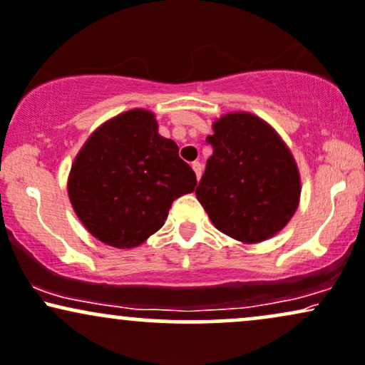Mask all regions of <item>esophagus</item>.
<instances>
[{
	"label": "esophagus",
	"instance_id": "34e87169",
	"mask_svg": "<svg viewBox=\"0 0 365 365\" xmlns=\"http://www.w3.org/2000/svg\"><path fill=\"white\" fill-rule=\"evenodd\" d=\"M192 170L195 171L197 180H200V177H202V165L199 163V161H194V163H192Z\"/></svg>",
	"mask_w": 365,
	"mask_h": 365
}]
</instances>
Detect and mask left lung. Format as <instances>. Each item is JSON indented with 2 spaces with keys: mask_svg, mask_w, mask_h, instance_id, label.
Returning <instances> with one entry per match:
<instances>
[{
  "mask_svg": "<svg viewBox=\"0 0 365 365\" xmlns=\"http://www.w3.org/2000/svg\"><path fill=\"white\" fill-rule=\"evenodd\" d=\"M212 155L195 195L219 231L245 245L282 231L301 199V175L291 149L269 122L250 112L216 118Z\"/></svg>",
  "mask_w": 365,
  "mask_h": 365,
  "instance_id": "obj_1",
  "label": "left lung"
}]
</instances>
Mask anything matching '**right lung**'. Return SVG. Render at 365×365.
Returning a JSON list of instances; mask_svg holds the SVG:
<instances>
[{"label":"right lung","mask_w":365,"mask_h":365,"mask_svg":"<svg viewBox=\"0 0 365 365\" xmlns=\"http://www.w3.org/2000/svg\"><path fill=\"white\" fill-rule=\"evenodd\" d=\"M195 185L177 143L158 133L155 113L133 108L86 139L69 171L68 195L91 236L113 248H135L165 225L173 200Z\"/></svg>","instance_id":"obj_1"}]
</instances>
